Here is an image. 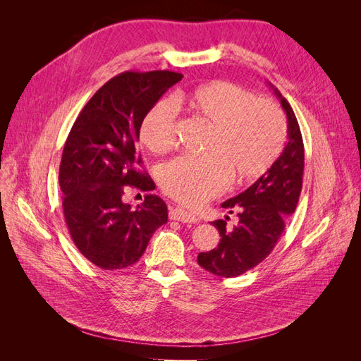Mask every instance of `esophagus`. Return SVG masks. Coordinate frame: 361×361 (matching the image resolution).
<instances>
[{"label": "esophagus", "mask_w": 361, "mask_h": 361, "mask_svg": "<svg viewBox=\"0 0 361 361\" xmlns=\"http://www.w3.org/2000/svg\"><path fill=\"white\" fill-rule=\"evenodd\" d=\"M169 215H170V220H176L182 223H197V216L188 211L182 209V207H171Z\"/></svg>", "instance_id": "1"}]
</instances>
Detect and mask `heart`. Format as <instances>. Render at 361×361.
Returning a JSON list of instances; mask_svg holds the SVG:
<instances>
[{
	"label": "heart",
	"instance_id": "1",
	"mask_svg": "<svg viewBox=\"0 0 361 361\" xmlns=\"http://www.w3.org/2000/svg\"><path fill=\"white\" fill-rule=\"evenodd\" d=\"M194 117L211 126L203 155H180L158 170L162 191L195 206L221 194L231 183L256 180L277 161L286 143V120L280 108L227 81L199 85L180 94ZM178 106L162 99L141 120L140 140L154 154L176 145Z\"/></svg>",
	"mask_w": 361,
	"mask_h": 361
}]
</instances>
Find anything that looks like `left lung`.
<instances>
[{
  "instance_id": "1",
  "label": "left lung",
  "mask_w": 361,
  "mask_h": 361,
  "mask_svg": "<svg viewBox=\"0 0 361 361\" xmlns=\"http://www.w3.org/2000/svg\"><path fill=\"white\" fill-rule=\"evenodd\" d=\"M274 92L288 117V145L250 188L221 204L231 214L238 212L239 223L226 228L224 220L214 221L221 236L220 244L197 256L199 265L218 277L241 276L268 257L300 199L304 173L301 130L289 102L279 90Z\"/></svg>"
}]
</instances>
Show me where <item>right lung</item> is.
<instances>
[{
	"label": "right lung",
	"mask_w": 361,
	"mask_h": 361,
	"mask_svg": "<svg viewBox=\"0 0 361 361\" xmlns=\"http://www.w3.org/2000/svg\"><path fill=\"white\" fill-rule=\"evenodd\" d=\"M183 75L170 71L118 73L85 104L71 129L60 162L63 212L72 241L102 269H123L143 256L167 204L147 194L137 209L122 202L125 187L154 190L138 167L141 120Z\"/></svg>",
	"instance_id": "1"
}]
</instances>
